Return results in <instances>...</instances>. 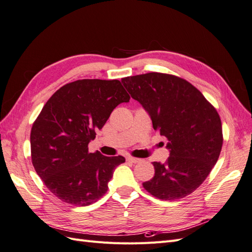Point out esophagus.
<instances>
[{"label": "esophagus", "mask_w": 252, "mask_h": 252, "mask_svg": "<svg viewBox=\"0 0 252 252\" xmlns=\"http://www.w3.org/2000/svg\"><path fill=\"white\" fill-rule=\"evenodd\" d=\"M126 159H127L128 162L133 163V164H136V163L141 162V159H140V158H133V157H127V158H126Z\"/></svg>", "instance_id": "1"}]
</instances>
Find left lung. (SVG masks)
<instances>
[{
  "label": "left lung",
  "instance_id": "8db88e82",
  "mask_svg": "<svg viewBox=\"0 0 252 252\" xmlns=\"http://www.w3.org/2000/svg\"><path fill=\"white\" fill-rule=\"evenodd\" d=\"M131 97L147 111L152 126L168 140L166 163L154 162L155 177L143 186L159 200L184 197L199 187L216 165L223 145L215 107L191 84L150 72L122 79Z\"/></svg>",
  "mask_w": 252,
  "mask_h": 252
}]
</instances>
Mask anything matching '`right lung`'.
Masks as SVG:
<instances>
[{"mask_svg": "<svg viewBox=\"0 0 252 252\" xmlns=\"http://www.w3.org/2000/svg\"><path fill=\"white\" fill-rule=\"evenodd\" d=\"M118 80H79L52 94L30 133L32 164L60 200L74 206L96 202L108 189L116 167L125 158L89 152L88 144L112 110L129 102Z\"/></svg>", "mask_w": 252, "mask_h": 252, "instance_id": "1", "label": "right lung"}]
</instances>
